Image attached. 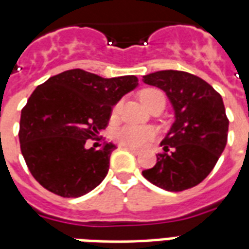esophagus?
<instances>
[{
	"mask_svg": "<svg viewBox=\"0 0 249 249\" xmlns=\"http://www.w3.org/2000/svg\"><path fill=\"white\" fill-rule=\"evenodd\" d=\"M124 147V148H127V150H130V151H132L134 154H139L141 152V150H138V148H135V147H130V146H122Z\"/></svg>",
	"mask_w": 249,
	"mask_h": 249,
	"instance_id": "obj_1",
	"label": "esophagus"
}]
</instances>
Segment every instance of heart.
Segmentation results:
<instances>
[{
  "label": "heart",
  "mask_w": 249,
  "mask_h": 249,
  "mask_svg": "<svg viewBox=\"0 0 249 249\" xmlns=\"http://www.w3.org/2000/svg\"><path fill=\"white\" fill-rule=\"evenodd\" d=\"M139 101L143 103V106L147 110H150L151 107L160 105L164 107L166 105V97L159 89L155 87H146L139 91L138 94ZM121 107V102H118L115 106L112 107V115H117ZM114 139L119 142L123 146L130 147H143L147 142H150L155 137V131L148 127H138V126H122L112 134Z\"/></svg>",
  "instance_id": "1"
}]
</instances>
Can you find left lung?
<instances>
[{
	"label": "left lung",
	"mask_w": 249,
	"mask_h": 249,
	"mask_svg": "<svg viewBox=\"0 0 249 249\" xmlns=\"http://www.w3.org/2000/svg\"><path fill=\"white\" fill-rule=\"evenodd\" d=\"M170 98L177 121L163 139L157 164L142 171L152 184L179 192L201 183L219 160L228 138V118L221 95L204 79L179 70L143 77Z\"/></svg>",
	"instance_id": "left-lung-1"
}]
</instances>
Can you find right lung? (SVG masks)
<instances>
[{
  "mask_svg": "<svg viewBox=\"0 0 249 249\" xmlns=\"http://www.w3.org/2000/svg\"><path fill=\"white\" fill-rule=\"evenodd\" d=\"M138 86L135 75L102 78L82 69L67 70L33 91L19 121V144L34 179L62 197L94 190L108 171L115 150L87 148L108 124L112 106Z\"/></svg>",
  "mask_w": 249,
  "mask_h": 249,
  "instance_id": "1",
  "label": "right lung"
}]
</instances>
